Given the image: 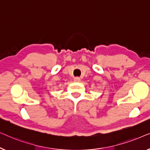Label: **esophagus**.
Here are the masks:
<instances>
[{
  "label": "esophagus",
  "mask_w": 150,
  "mask_h": 150,
  "mask_svg": "<svg viewBox=\"0 0 150 150\" xmlns=\"http://www.w3.org/2000/svg\"><path fill=\"white\" fill-rule=\"evenodd\" d=\"M80 81H81V79L79 77H76L74 79V82H80Z\"/></svg>",
  "instance_id": "obj_1"
}]
</instances>
